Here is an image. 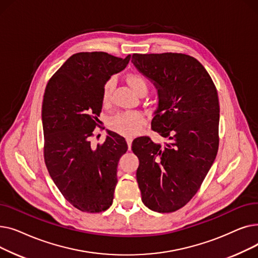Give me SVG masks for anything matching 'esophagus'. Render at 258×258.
<instances>
[{
    "instance_id": "1",
    "label": "esophagus",
    "mask_w": 258,
    "mask_h": 258,
    "mask_svg": "<svg viewBox=\"0 0 258 258\" xmlns=\"http://www.w3.org/2000/svg\"><path fill=\"white\" fill-rule=\"evenodd\" d=\"M132 142H133V138L132 137H126V143L128 145V150H130L131 146H132Z\"/></svg>"
}]
</instances>
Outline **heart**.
Listing matches in <instances>:
<instances>
[{
    "instance_id": "b5f03b06",
    "label": "heart",
    "mask_w": 258,
    "mask_h": 258,
    "mask_svg": "<svg viewBox=\"0 0 258 258\" xmlns=\"http://www.w3.org/2000/svg\"><path fill=\"white\" fill-rule=\"evenodd\" d=\"M126 80L133 91L136 94L147 92L148 85L144 76L138 73H130L126 76ZM116 86V79L114 77L108 78L102 89V103L108 104L112 100V95ZM144 124V118L138 112H124L114 116L110 121V127L123 136H134L142 128Z\"/></svg>"
}]
</instances>
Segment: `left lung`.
I'll use <instances>...</instances> for the list:
<instances>
[{
	"label": "left lung",
	"instance_id": "left-lung-1",
	"mask_svg": "<svg viewBox=\"0 0 258 258\" xmlns=\"http://www.w3.org/2000/svg\"><path fill=\"white\" fill-rule=\"evenodd\" d=\"M132 61L158 89L152 130L169 140L163 145L148 136L133 141L142 202L157 212L177 211L198 192L218 154V91L205 68L190 55L134 53Z\"/></svg>",
	"mask_w": 258,
	"mask_h": 258
}]
</instances>
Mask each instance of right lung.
Listing matches in <instances>:
<instances>
[{
	"label": "right lung",
	"mask_w": 258,
	"mask_h": 258,
	"mask_svg": "<svg viewBox=\"0 0 258 258\" xmlns=\"http://www.w3.org/2000/svg\"><path fill=\"white\" fill-rule=\"evenodd\" d=\"M106 52H79L53 74L42 105L44 159L63 198L83 212L110 208L117 185V166L127 151L125 139L107 132L93 147L90 138L98 124L102 89L111 75L127 66Z\"/></svg>",
	"instance_id": "right-lung-1"
}]
</instances>
